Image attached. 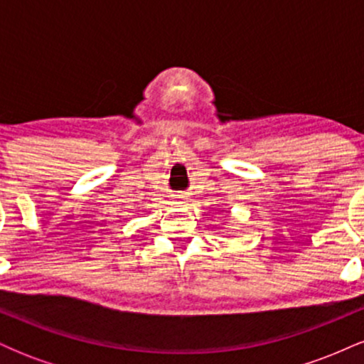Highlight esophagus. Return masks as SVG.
I'll use <instances>...</instances> for the list:
<instances>
[{"label": "esophagus", "instance_id": "obj_1", "mask_svg": "<svg viewBox=\"0 0 364 364\" xmlns=\"http://www.w3.org/2000/svg\"><path fill=\"white\" fill-rule=\"evenodd\" d=\"M171 196H173V198H171V200H174V202H176V203H183V202H185V200H186V195H183V193H179V195H171Z\"/></svg>", "mask_w": 364, "mask_h": 364}]
</instances>
